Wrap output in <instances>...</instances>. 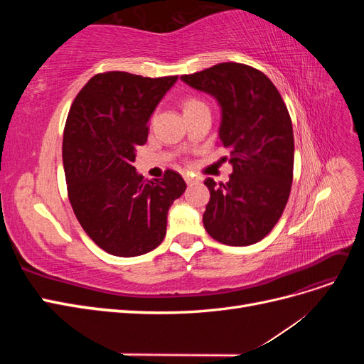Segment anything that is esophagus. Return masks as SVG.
Segmentation results:
<instances>
[{
	"label": "esophagus",
	"mask_w": 364,
	"mask_h": 364,
	"mask_svg": "<svg viewBox=\"0 0 364 364\" xmlns=\"http://www.w3.org/2000/svg\"><path fill=\"white\" fill-rule=\"evenodd\" d=\"M183 179H185V182H186V183H188V185H190V183H194V182H196V181H194V178H191V176H190V174H183Z\"/></svg>",
	"instance_id": "obj_1"
}]
</instances>
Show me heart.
I'll list each match as a JSON object with an SVG mask.
<instances>
[{"label":"heart","mask_w":364,"mask_h":364,"mask_svg":"<svg viewBox=\"0 0 364 364\" xmlns=\"http://www.w3.org/2000/svg\"><path fill=\"white\" fill-rule=\"evenodd\" d=\"M200 107H206L205 103H202L200 100H197V98H186L183 102V112H191L196 111V109H200Z\"/></svg>","instance_id":"b5f03b06"}]
</instances>
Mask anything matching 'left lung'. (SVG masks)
<instances>
[{
	"label": "left lung",
	"mask_w": 364,
	"mask_h": 364,
	"mask_svg": "<svg viewBox=\"0 0 364 364\" xmlns=\"http://www.w3.org/2000/svg\"><path fill=\"white\" fill-rule=\"evenodd\" d=\"M181 79L220 105L218 146L232 165L228 183L205 181L211 194L206 232L228 246L258 243L278 223L291 190L294 138L287 106L266 74L243 63H218Z\"/></svg>",
	"instance_id": "obj_1"
}]
</instances>
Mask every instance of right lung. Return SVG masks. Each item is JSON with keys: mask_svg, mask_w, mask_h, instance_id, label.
<instances>
[{"mask_svg": "<svg viewBox=\"0 0 364 364\" xmlns=\"http://www.w3.org/2000/svg\"><path fill=\"white\" fill-rule=\"evenodd\" d=\"M178 75L97 74L77 94L63 132V170L74 214L94 243L115 257L158 247L168 209L183 194L179 173L144 179L134 167L149 119Z\"/></svg>", "mask_w": 364, "mask_h": 364, "instance_id": "obj_1", "label": "right lung"}]
</instances>
